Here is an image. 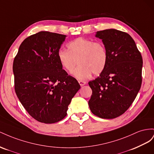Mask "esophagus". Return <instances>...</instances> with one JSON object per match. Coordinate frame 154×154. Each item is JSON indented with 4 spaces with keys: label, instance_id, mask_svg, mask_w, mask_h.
<instances>
[{
    "label": "esophagus",
    "instance_id": "obj_1",
    "mask_svg": "<svg viewBox=\"0 0 154 154\" xmlns=\"http://www.w3.org/2000/svg\"><path fill=\"white\" fill-rule=\"evenodd\" d=\"M79 85H80L81 86H83L86 84V82L82 81H79Z\"/></svg>",
    "mask_w": 154,
    "mask_h": 154
}]
</instances>
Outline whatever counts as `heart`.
<instances>
[{
    "instance_id": "b5f03b06",
    "label": "heart",
    "mask_w": 154,
    "mask_h": 154,
    "mask_svg": "<svg viewBox=\"0 0 154 154\" xmlns=\"http://www.w3.org/2000/svg\"><path fill=\"white\" fill-rule=\"evenodd\" d=\"M68 50H59L57 58L62 67L68 72H72L77 64L73 75L79 79L89 78L92 73H101L106 68L108 54L104 46L91 39L77 38L68 45Z\"/></svg>"
}]
</instances>
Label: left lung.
<instances>
[{"instance_id": "1", "label": "left lung", "mask_w": 154, "mask_h": 154, "mask_svg": "<svg viewBox=\"0 0 154 154\" xmlns=\"http://www.w3.org/2000/svg\"><path fill=\"white\" fill-rule=\"evenodd\" d=\"M107 51L104 71L88 85L92 95L90 110L103 119H114L123 114L135 100L142 82L143 59L129 34L116 29L97 32Z\"/></svg>"}]
</instances>
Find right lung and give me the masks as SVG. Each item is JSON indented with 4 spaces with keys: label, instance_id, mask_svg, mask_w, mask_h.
I'll return each instance as SVG.
<instances>
[{
    "label": "right lung",
    "instance_id": "obj_1",
    "mask_svg": "<svg viewBox=\"0 0 154 154\" xmlns=\"http://www.w3.org/2000/svg\"><path fill=\"white\" fill-rule=\"evenodd\" d=\"M66 37L49 32L32 35L22 42L13 64L17 97L29 115L43 123L63 119L81 88L57 58Z\"/></svg>",
    "mask_w": 154,
    "mask_h": 154
}]
</instances>
